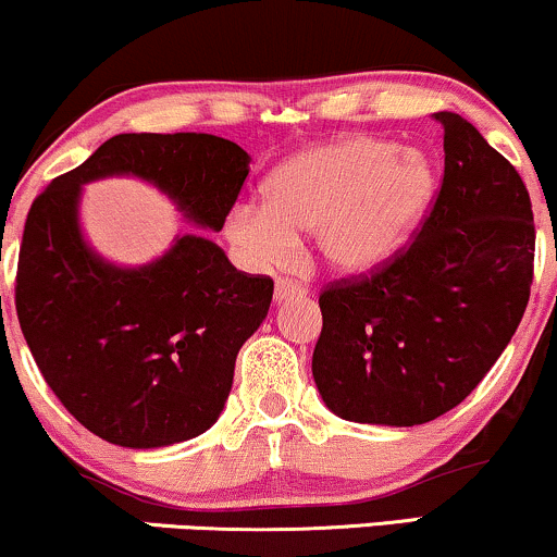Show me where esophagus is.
Wrapping results in <instances>:
<instances>
[{
	"mask_svg": "<svg viewBox=\"0 0 557 557\" xmlns=\"http://www.w3.org/2000/svg\"><path fill=\"white\" fill-rule=\"evenodd\" d=\"M296 296H306V287L293 283V280H277V285H274V304H283V300Z\"/></svg>",
	"mask_w": 557,
	"mask_h": 557,
	"instance_id": "1",
	"label": "esophagus"
}]
</instances>
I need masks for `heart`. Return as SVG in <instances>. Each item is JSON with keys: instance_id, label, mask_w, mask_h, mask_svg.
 Wrapping results in <instances>:
<instances>
[{"instance_id": "heart-1", "label": "heart", "mask_w": 557, "mask_h": 557, "mask_svg": "<svg viewBox=\"0 0 557 557\" xmlns=\"http://www.w3.org/2000/svg\"><path fill=\"white\" fill-rule=\"evenodd\" d=\"M434 194L437 172L424 151L341 138L285 159L264 181V207L238 203L225 233L251 270L287 264L298 235H314L330 270L367 274L398 257Z\"/></svg>"}]
</instances>
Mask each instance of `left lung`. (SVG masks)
<instances>
[{
  "label": "left lung",
  "instance_id": "obj_1",
  "mask_svg": "<svg viewBox=\"0 0 557 557\" xmlns=\"http://www.w3.org/2000/svg\"><path fill=\"white\" fill-rule=\"evenodd\" d=\"M437 201L406 251L319 296L311 372L324 406L359 424L417 426L471 395L529 304L534 214L513 164L456 112Z\"/></svg>",
  "mask_w": 557,
  "mask_h": 557
}]
</instances>
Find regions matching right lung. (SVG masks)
Instances as JSON below:
<instances>
[{"label": "right lung", "mask_w": 557, "mask_h": 557, "mask_svg": "<svg viewBox=\"0 0 557 557\" xmlns=\"http://www.w3.org/2000/svg\"><path fill=\"white\" fill-rule=\"evenodd\" d=\"M251 157L209 133H120L30 207L17 261L21 330L62 406L112 445L185 443L220 419L240 345L272 304V280L238 272L207 233L176 236L140 268L104 260L79 225L82 185L138 176L186 221L220 233Z\"/></svg>", "instance_id": "obj_1"}]
</instances>
